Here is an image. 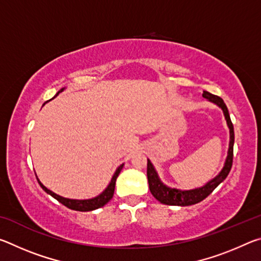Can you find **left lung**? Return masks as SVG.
I'll return each mask as SVG.
<instances>
[{
  "label": "left lung",
  "mask_w": 261,
  "mask_h": 261,
  "mask_svg": "<svg viewBox=\"0 0 261 261\" xmlns=\"http://www.w3.org/2000/svg\"><path fill=\"white\" fill-rule=\"evenodd\" d=\"M202 96L207 101L218 106L219 108L223 112L224 118L227 121V125L229 127V148H228V155L226 161H224L223 168L221 169L220 173L215 176L214 178L208 180L205 185L200 188L191 189V190H180L176 188H170L162 182L159 177L158 171L154 168L151 160L147 159V179L149 185V191L153 194V197L159 200L161 204L165 205H171V206H190L194 205L204 200L207 196L213 192V190L218 187L220 183H222L229 174L232 166V155H233V141H235V135H233V126L230 120V115H229L228 108L226 103L220 96H216L214 94H211L210 92L204 91Z\"/></svg>",
  "instance_id": "left-lung-1"
}]
</instances>
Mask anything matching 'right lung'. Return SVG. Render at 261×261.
<instances>
[{"label": "right lung", "instance_id": "right-lung-1", "mask_svg": "<svg viewBox=\"0 0 261 261\" xmlns=\"http://www.w3.org/2000/svg\"><path fill=\"white\" fill-rule=\"evenodd\" d=\"M63 90H65V87L61 88V90L57 92L55 96L59 95L61 92H63ZM55 96H54V98H55ZM43 105H45V103H43ZM123 166H124V163H122L121 166L117 167V169L115 170V173L113 175L112 179H110L109 184L107 185V188H106L100 194H98V196L93 197V198H90V199H70V198H64V197L60 196V194H56L55 192H53L51 190L47 189L45 185H43L40 182V179L38 178V176H37V179H38V183L40 184V187L42 188L43 191L47 192L48 194H50L53 198H55V199L57 201H60L61 204L67 206L68 208L73 210V211H79V212H90V211L98 210V208H100V207L105 206L110 199H112L113 196H114V191H115V183H116V178L118 177V174L121 173Z\"/></svg>", "mask_w": 261, "mask_h": 261}]
</instances>
